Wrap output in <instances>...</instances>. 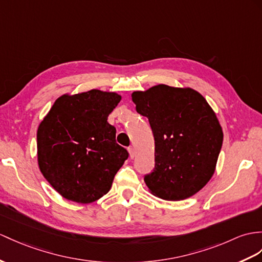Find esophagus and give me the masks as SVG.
<instances>
[{
	"label": "esophagus",
	"mask_w": 262,
	"mask_h": 262,
	"mask_svg": "<svg viewBox=\"0 0 262 262\" xmlns=\"http://www.w3.org/2000/svg\"><path fill=\"white\" fill-rule=\"evenodd\" d=\"M127 151H129V153H130V158L131 159H133L136 157V149L133 148V146H130L129 149H127Z\"/></svg>",
	"instance_id": "34e87169"
}]
</instances>
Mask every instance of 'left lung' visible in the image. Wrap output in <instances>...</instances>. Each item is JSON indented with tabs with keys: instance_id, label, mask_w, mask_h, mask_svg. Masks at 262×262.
I'll return each instance as SVG.
<instances>
[{
	"instance_id": "obj_1",
	"label": "left lung",
	"mask_w": 262,
	"mask_h": 262,
	"mask_svg": "<svg viewBox=\"0 0 262 262\" xmlns=\"http://www.w3.org/2000/svg\"><path fill=\"white\" fill-rule=\"evenodd\" d=\"M131 97L155 137V170L144 177L150 192L169 201L199 192L214 173L223 141L212 107L191 88L159 84Z\"/></svg>"
}]
</instances>
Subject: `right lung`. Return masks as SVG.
<instances>
[{
	"instance_id": "add662e5",
	"label": "right lung",
	"mask_w": 262,
	"mask_h": 262,
	"mask_svg": "<svg viewBox=\"0 0 262 262\" xmlns=\"http://www.w3.org/2000/svg\"><path fill=\"white\" fill-rule=\"evenodd\" d=\"M121 101L116 92L93 89L57 98L37 127V163L53 189L78 203L109 192L129 157L116 141L107 117Z\"/></svg>"
}]
</instances>
